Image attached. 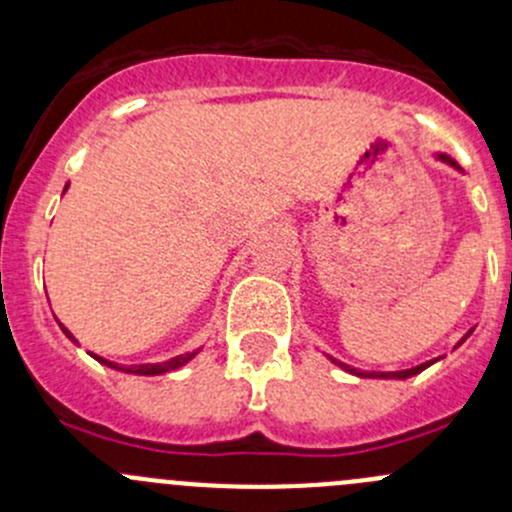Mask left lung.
Segmentation results:
<instances>
[{"label": "left lung", "mask_w": 512, "mask_h": 512, "mask_svg": "<svg viewBox=\"0 0 512 512\" xmlns=\"http://www.w3.org/2000/svg\"><path fill=\"white\" fill-rule=\"evenodd\" d=\"M438 160H443V163H448V165H453V168H458L456 160H453L451 156H446V153H438ZM458 170H461V168H458ZM471 332H473V329H471ZM471 332H468L466 337H463L461 342H458V347H461V344L466 342L468 337H471ZM329 359H332V356H329ZM332 361L337 366H342L344 371H349V374L361 376V379H409V376H416V374H421L423 369H428V366H431L436 359L426 361V364H418V366H414V369H404V371H361V369H354V366L344 364V361H337V359H332Z\"/></svg>", "instance_id": "1"}]
</instances>
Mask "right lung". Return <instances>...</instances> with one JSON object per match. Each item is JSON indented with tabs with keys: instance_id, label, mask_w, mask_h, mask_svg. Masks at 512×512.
I'll list each match as a JSON object with an SVG mask.
<instances>
[{
	"instance_id": "add662e5",
	"label": "right lung",
	"mask_w": 512,
	"mask_h": 512,
	"mask_svg": "<svg viewBox=\"0 0 512 512\" xmlns=\"http://www.w3.org/2000/svg\"><path fill=\"white\" fill-rule=\"evenodd\" d=\"M66 188H69V185H66ZM64 188V190H66ZM61 327V332L66 334V337L71 339V342L76 344V339H74V334L69 332V329L64 327V324H59ZM198 354V352H185V354H178V356H173V359H168V361H158V364H136V366H123V364H116V361H108V359H103V356H96V354H91L94 356L96 361H101L103 366H111V369H116V371H126V374H138V376H158V374H165V371H175V369H180V366L183 364H188L190 359H193V356Z\"/></svg>"
}]
</instances>
